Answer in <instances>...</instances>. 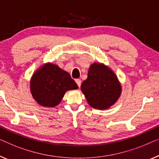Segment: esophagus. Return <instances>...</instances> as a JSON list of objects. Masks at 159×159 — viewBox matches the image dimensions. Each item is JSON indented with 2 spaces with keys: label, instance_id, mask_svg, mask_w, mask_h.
Here are the masks:
<instances>
[{
  "label": "esophagus",
  "instance_id": "1",
  "mask_svg": "<svg viewBox=\"0 0 159 159\" xmlns=\"http://www.w3.org/2000/svg\"><path fill=\"white\" fill-rule=\"evenodd\" d=\"M75 83H76L78 86L80 87V84H81V80H80V79H75Z\"/></svg>",
  "mask_w": 159,
  "mask_h": 159
}]
</instances>
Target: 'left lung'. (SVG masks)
I'll return each mask as SVG.
<instances>
[{
	"mask_svg": "<svg viewBox=\"0 0 159 159\" xmlns=\"http://www.w3.org/2000/svg\"><path fill=\"white\" fill-rule=\"evenodd\" d=\"M80 88L89 104L99 109L113 105L121 93V86L115 73L99 63L90 66L88 78L82 83Z\"/></svg>",
	"mask_w": 159,
	"mask_h": 159,
	"instance_id": "1",
	"label": "left lung"
}]
</instances>
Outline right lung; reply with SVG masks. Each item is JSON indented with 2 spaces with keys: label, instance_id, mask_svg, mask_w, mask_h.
Returning a JSON list of instances; mask_svg holds the SVG:
<instances>
[{
  "label": "right lung",
  "instance_id": "right-lung-1",
  "mask_svg": "<svg viewBox=\"0 0 159 159\" xmlns=\"http://www.w3.org/2000/svg\"><path fill=\"white\" fill-rule=\"evenodd\" d=\"M30 87L38 104L51 107L59 104L67 91L79 88L68 73L50 63L36 71L32 77Z\"/></svg>",
  "mask_w": 159,
  "mask_h": 159
}]
</instances>
